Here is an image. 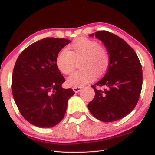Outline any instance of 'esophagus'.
I'll return each mask as SVG.
<instances>
[{"label":"esophagus","mask_w":155,"mask_h":155,"mask_svg":"<svg viewBox=\"0 0 155 155\" xmlns=\"http://www.w3.org/2000/svg\"><path fill=\"white\" fill-rule=\"evenodd\" d=\"M82 88V87H73L72 88V90H73V91H74V92H76V93H77V92H78V91H79L80 90H81V89Z\"/></svg>","instance_id":"obj_1"}]
</instances>
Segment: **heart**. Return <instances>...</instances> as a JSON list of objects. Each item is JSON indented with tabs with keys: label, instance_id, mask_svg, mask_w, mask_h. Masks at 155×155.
I'll use <instances>...</instances> for the list:
<instances>
[{
	"label": "heart",
	"instance_id": "heart-1",
	"mask_svg": "<svg viewBox=\"0 0 155 155\" xmlns=\"http://www.w3.org/2000/svg\"><path fill=\"white\" fill-rule=\"evenodd\" d=\"M82 70H78L68 78L70 87H82L92 81L97 76L105 73L110 65V57L107 48L98 41L85 37L78 38L68 46L62 49L56 57V65L60 72L69 74L74 70L76 61H79Z\"/></svg>",
	"mask_w": 155,
	"mask_h": 155
}]
</instances>
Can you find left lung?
Instances as JSON below:
<instances>
[{
    "instance_id": "obj_1",
    "label": "left lung",
    "mask_w": 155,
    "mask_h": 155,
    "mask_svg": "<svg viewBox=\"0 0 155 155\" xmlns=\"http://www.w3.org/2000/svg\"><path fill=\"white\" fill-rule=\"evenodd\" d=\"M94 35L105 46L110 65L104 77L91 85L95 96L88 109L102 122L117 121L129 114L137 103L142 87V68L134 50L123 39L107 31Z\"/></svg>"
}]
</instances>
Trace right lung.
Wrapping results in <instances>:
<instances>
[{
	"instance_id": "1",
	"label": "right lung",
	"mask_w": 155,
	"mask_h": 155,
	"mask_svg": "<svg viewBox=\"0 0 155 155\" xmlns=\"http://www.w3.org/2000/svg\"><path fill=\"white\" fill-rule=\"evenodd\" d=\"M70 41L46 38L26 48L18 57L12 90L20 114L28 122L51 128L64 118L72 89L61 87L65 78L56 65L58 52Z\"/></svg>"
}]
</instances>
